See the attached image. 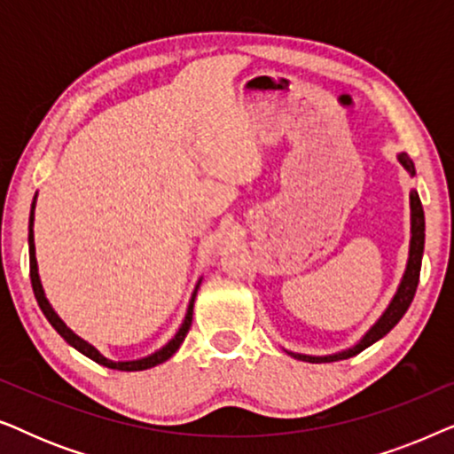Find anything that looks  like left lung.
Wrapping results in <instances>:
<instances>
[{
	"label": "left lung",
	"mask_w": 454,
	"mask_h": 454,
	"mask_svg": "<svg viewBox=\"0 0 454 454\" xmlns=\"http://www.w3.org/2000/svg\"><path fill=\"white\" fill-rule=\"evenodd\" d=\"M399 163L405 167V171L409 176H415V165L413 160L407 157L405 153L396 154ZM409 207H411V239H409V258H407V266L405 272H403L399 287H396L393 300L388 301V306L384 312L380 314L374 325H372L368 331L364 333V337L357 340L356 345L347 347V349H340L337 353H328V356H308V353H295V351H287L291 357L301 359V362H309V364H331V362H340V359H349L357 353H362L364 349H368L370 345H374L376 340H380L384 334H388L393 328L396 326L405 312L411 306L415 289H418L419 283V270H421V256H424V241H426V219H424V208H421V200L418 190H411L409 194Z\"/></svg>",
	"instance_id": "obj_1"
}]
</instances>
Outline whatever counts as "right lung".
Instances as JSON below:
<instances>
[{"instance_id": "right-lung-1", "label": "right lung", "mask_w": 454, "mask_h": 454, "mask_svg": "<svg viewBox=\"0 0 454 454\" xmlns=\"http://www.w3.org/2000/svg\"><path fill=\"white\" fill-rule=\"evenodd\" d=\"M36 196H39V192H36L35 198H33V204H30V216H28V258H30V283H33V291H35V297L36 301H39V308L41 312L45 314V318L49 320V325H51L55 331H58L61 337L67 345H72L74 349L82 353L92 362L105 365V368H111V370H121V372H138V370H148V368H154V365L163 364L169 359L173 353H176L179 347H182L185 334H188L190 326H192V314H194V301H196V294H198V287H200L202 278H198L194 291H192V297H190V303H188V309H185V316H184V322L182 326L177 328V333L173 334V339L169 343H165L160 349L153 351L151 356H145L140 359H128V362H114V359L105 357L101 351L97 349L95 345H90L89 340H84L82 337H78L76 333L72 331L70 326L66 325L64 320L59 318V314L55 312L51 303H49L47 295H45V289H43V283H41V275H39V264H36V256H35V207H36Z\"/></svg>"}]
</instances>
